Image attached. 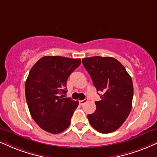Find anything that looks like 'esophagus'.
Returning <instances> with one entry per match:
<instances>
[{"mask_svg":"<svg viewBox=\"0 0 157 157\" xmlns=\"http://www.w3.org/2000/svg\"><path fill=\"white\" fill-rule=\"evenodd\" d=\"M87 101H88V98H85L82 101H79V104H80V105H83L84 104H85Z\"/></svg>","mask_w":157,"mask_h":157,"instance_id":"34e87169","label":"esophagus"}]
</instances>
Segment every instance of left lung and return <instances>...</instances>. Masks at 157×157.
I'll return each instance as SVG.
<instances>
[{
    "label": "left lung",
    "instance_id": "obj_1",
    "mask_svg": "<svg viewBox=\"0 0 157 157\" xmlns=\"http://www.w3.org/2000/svg\"><path fill=\"white\" fill-rule=\"evenodd\" d=\"M101 100L96 110L88 115L90 125L101 133L117 130L128 118L132 108L133 85L131 77L120 61L112 57L93 56L82 59Z\"/></svg>",
    "mask_w": 157,
    "mask_h": 157
}]
</instances>
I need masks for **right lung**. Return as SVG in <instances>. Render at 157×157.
I'll list each match as a JSON object with an SVG mask.
<instances>
[{
    "label": "right lung",
    "mask_w": 157,
    "mask_h": 157,
    "mask_svg": "<svg viewBox=\"0 0 157 157\" xmlns=\"http://www.w3.org/2000/svg\"><path fill=\"white\" fill-rule=\"evenodd\" d=\"M80 64V59L45 56L29 71L25 82L27 106L32 117L45 131L58 134L70 124L79 101L60 95L67 93V79Z\"/></svg>",
    "instance_id": "1"
}]
</instances>
